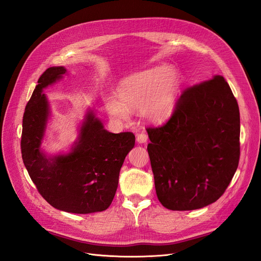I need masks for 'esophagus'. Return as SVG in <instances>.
Returning <instances> with one entry per match:
<instances>
[{"mask_svg": "<svg viewBox=\"0 0 261 261\" xmlns=\"http://www.w3.org/2000/svg\"><path fill=\"white\" fill-rule=\"evenodd\" d=\"M136 140L138 144H146L147 140H148V136L147 134L145 133H141V134H138L137 137H136Z\"/></svg>", "mask_w": 261, "mask_h": 261, "instance_id": "esophagus-1", "label": "esophagus"}]
</instances>
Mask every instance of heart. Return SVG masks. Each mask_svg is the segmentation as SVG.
<instances>
[{
  "label": "heart",
  "instance_id": "b5f03b06",
  "mask_svg": "<svg viewBox=\"0 0 261 261\" xmlns=\"http://www.w3.org/2000/svg\"><path fill=\"white\" fill-rule=\"evenodd\" d=\"M181 87L177 69L167 64L141 70L124 80L117 87V97L105 99L108 113L117 122L129 118V110L151 123H163L174 113Z\"/></svg>",
  "mask_w": 261,
  "mask_h": 261
}]
</instances>
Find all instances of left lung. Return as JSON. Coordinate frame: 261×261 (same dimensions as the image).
Wrapping results in <instances>:
<instances>
[{
	"mask_svg": "<svg viewBox=\"0 0 261 261\" xmlns=\"http://www.w3.org/2000/svg\"><path fill=\"white\" fill-rule=\"evenodd\" d=\"M158 199L170 210L217 201L240 160V110L223 76L187 88L161 127L147 128Z\"/></svg>",
	"mask_w": 261,
	"mask_h": 261,
	"instance_id": "8db88e82",
	"label": "left lung"
}]
</instances>
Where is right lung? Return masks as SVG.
Listing matches in <instances>:
<instances>
[{
	"label": "right lung",
	"mask_w": 261,
	"mask_h": 261,
	"mask_svg": "<svg viewBox=\"0 0 261 261\" xmlns=\"http://www.w3.org/2000/svg\"><path fill=\"white\" fill-rule=\"evenodd\" d=\"M66 73L64 66H53L38 80L22 117V161L38 192L52 207L80 215L103 211L114 198L120 170L135 146V136L108 132L94 110L88 109L69 151L46 154L41 146L51 109L43 89Z\"/></svg>",
	"instance_id": "obj_1"
}]
</instances>
